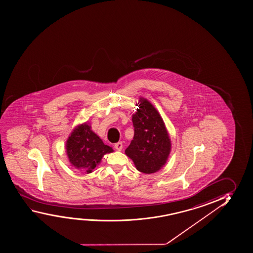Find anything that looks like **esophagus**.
<instances>
[{"mask_svg":"<svg viewBox=\"0 0 253 253\" xmlns=\"http://www.w3.org/2000/svg\"><path fill=\"white\" fill-rule=\"evenodd\" d=\"M114 147H115V149L118 150V151H121V150H122V147H123L122 142L120 141V142H118V143L114 144Z\"/></svg>","mask_w":253,"mask_h":253,"instance_id":"34e87169","label":"esophagus"}]
</instances>
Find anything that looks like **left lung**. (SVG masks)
Here are the masks:
<instances>
[{
    "label": "left lung",
    "mask_w": 253,
    "mask_h": 253,
    "mask_svg": "<svg viewBox=\"0 0 253 253\" xmlns=\"http://www.w3.org/2000/svg\"><path fill=\"white\" fill-rule=\"evenodd\" d=\"M136 106L139 108L132 116L134 136L125 153L140 172L155 173L166 164L171 140L160 113L147 98H139Z\"/></svg>",
    "instance_id": "1"
}]
</instances>
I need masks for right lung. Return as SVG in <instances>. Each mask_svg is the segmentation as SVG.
Wrapping results in <instances>:
<instances>
[{
	"label": "right lung",
	"instance_id": "add662e5",
	"mask_svg": "<svg viewBox=\"0 0 253 253\" xmlns=\"http://www.w3.org/2000/svg\"><path fill=\"white\" fill-rule=\"evenodd\" d=\"M65 148L72 166L85 173H91L104 155L113 152V148L104 144L87 122L72 130Z\"/></svg>",
	"mask_w": 253,
	"mask_h": 253
}]
</instances>
